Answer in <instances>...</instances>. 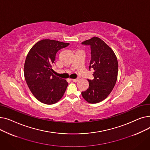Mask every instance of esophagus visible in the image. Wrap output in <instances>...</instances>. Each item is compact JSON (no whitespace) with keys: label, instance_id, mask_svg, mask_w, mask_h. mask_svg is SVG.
<instances>
[{"label":"esophagus","instance_id":"1","mask_svg":"<svg viewBox=\"0 0 150 150\" xmlns=\"http://www.w3.org/2000/svg\"><path fill=\"white\" fill-rule=\"evenodd\" d=\"M71 80H72L74 82H76V81H78V78H77V79H72Z\"/></svg>","mask_w":150,"mask_h":150}]
</instances>
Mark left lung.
Masks as SVG:
<instances>
[{
  "instance_id": "1",
  "label": "left lung",
  "mask_w": 150,
  "mask_h": 150,
  "mask_svg": "<svg viewBox=\"0 0 150 150\" xmlns=\"http://www.w3.org/2000/svg\"><path fill=\"white\" fill-rule=\"evenodd\" d=\"M82 44L91 45L89 69L94 70V78L88 80L89 88L81 95L88 103H97L106 98L113 90L117 80L119 64L112 49L100 38L94 36Z\"/></svg>"
}]
</instances>
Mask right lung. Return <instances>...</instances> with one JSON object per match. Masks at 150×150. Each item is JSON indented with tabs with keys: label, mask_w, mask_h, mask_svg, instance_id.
Wrapping results in <instances>:
<instances>
[{
	"label": "right lung",
	"mask_w": 150,
	"mask_h": 150,
	"mask_svg": "<svg viewBox=\"0 0 150 150\" xmlns=\"http://www.w3.org/2000/svg\"><path fill=\"white\" fill-rule=\"evenodd\" d=\"M69 45L42 39L31 47L27 54L23 70L25 79L33 96L42 103H56L64 96L68 83L53 74L52 66L57 52Z\"/></svg>",
	"instance_id": "right-lung-1"
}]
</instances>
